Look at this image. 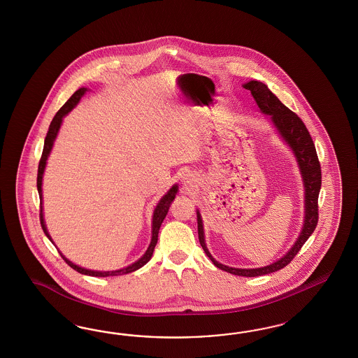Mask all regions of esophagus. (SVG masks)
Instances as JSON below:
<instances>
[{"mask_svg": "<svg viewBox=\"0 0 358 358\" xmlns=\"http://www.w3.org/2000/svg\"><path fill=\"white\" fill-rule=\"evenodd\" d=\"M187 182H189V181H187Z\"/></svg>", "mask_w": 358, "mask_h": 358, "instance_id": "34e87169", "label": "esophagus"}]
</instances>
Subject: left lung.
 I'll list each match as a JSON object with an SVG mask.
<instances>
[{
  "label": "left lung",
  "instance_id": "1",
  "mask_svg": "<svg viewBox=\"0 0 358 358\" xmlns=\"http://www.w3.org/2000/svg\"><path fill=\"white\" fill-rule=\"evenodd\" d=\"M244 87L250 90L253 98L256 99L259 108L264 114H269L271 117V122L277 127L278 132L281 134L282 138L292 147L294 155L296 156V160L299 164L301 172L303 176L304 190H306V217H304L303 228L299 235L298 240L295 241L292 250H289L282 259L271 265L257 268V269H238V268H229L223 264H219L217 261L213 259L210 252L207 250L205 244V235H203V226L202 219L199 213H196V220H198V238L202 248L205 250L210 260L214 262V265L235 275H243V277H257L269 274L273 271H280L289 265L296 253L303 247L307 238H310L314 232L315 228L317 226L319 220V205L317 198L322 186V168L317 159V153L315 148L314 141L304 126L303 120H301L294 111L286 108L278 98L275 97L268 87L260 83V81H250Z\"/></svg>",
  "mask_w": 358,
  "mask_h": 358
}]
</instances>
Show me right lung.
Instances as JSON below:
<instances>
[{"label": "right lung", "mask_w": 358, "mask_h": 358, "mask_svg": "<svg viewBox=\"0 0 358 358\" xmlns=\"http://www.w3.org/2000/svg\"><path fill=\"white\" fill-rule=\"evenodd\" d=\"M87 87H80L78 90H76L73 94H72V97L69 98L66 102H65L64 105L60 108V110L56 113V115L54 117V120L51 122V124H50V129H48V132H47V136H45V139H44V147L43 152H42V157H41V162H39V166H38V178H36V186H38V193H39V198H41V214H39V217H41V226L43 228L44 234H45V236L51 240V236L48 235V231H47V228H45V224H44V219H43V206H42V178H43V172L44 168H45V162H47V157H48V155H50V152L52 150V145H54L55 138H56V135H57V131L60 129V124H62V122H63V117H65L72 108L76 106L77 103H78V101L81 99V97L84 96V93L87 92ZM177 190H178V186L177 185H174L173 187L166 193V194L164 195L163 198L160 199V202L157 203V206L155 208V213H153V219H152V240L151 244H150V247H148V250L147 252L143 255V257H141L139 260L136 261V262H134V264H131L130 266H127V268H124V269H120V271H89V269H84V268H80V266H77L75 265L73 262H71L69 260H66L64 256L60 253V256L63 257V260L72 268V269H75V271H78V273H81V274H87V275H92V277H108V275H120V274H127V273H131V271H138L139 268H141L143 265H145L148 261L151 260L152 255H153V250H155V247H156V244H157V238H159V229H160V226H162V223H163L164 217H166V214H168V210H169V206H171V203H172V201L174 199V196H176V193H177ZM52 241V240H51ZM54 243V241H52Z\"/></svg>", "instance_id": "add662e5"}]
</instances>
